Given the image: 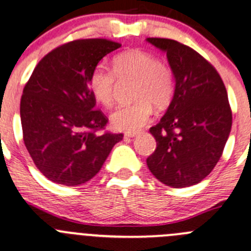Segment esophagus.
<instances>
[{
	"label": "esophagus",
	"instance_id": "obj_1",
	"mask_svg": "<svg viewBox=\"0 0 251 251\" xmlns=\"http://www.w3.org/2000/svg\"><path fill=\"white\" fill-rule=\"evenodd\" d=\"M138 134H139V133H126V134H124V137H126V138H134V137H137Z\"/></svg>",
	"mask_w": 251,
	"mask_h": 251
}]
</instances>
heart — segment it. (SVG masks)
<instances>
[{
    "label": "heart",
    "instance_id": "1",
    "mask_svg": "<svg viewBox=\"0 0 251 251\" xmlns=\"http://www.w3.org/2000/svg\"><path fill=\"white\" fill-rule=\"evenodd\" d=\"M112 69L96 66L90 74L88 86L97 102L112 107L116 100L117 78L134 80L132 104L122 106L112 113V127L122 132H137L151 118L154 106L165 108L175 92V78L169 66L143 50L122 52L112 61Z\"/></svg>",
    "mask_w": 251,
    "mask_h": 251
}]
</instances>
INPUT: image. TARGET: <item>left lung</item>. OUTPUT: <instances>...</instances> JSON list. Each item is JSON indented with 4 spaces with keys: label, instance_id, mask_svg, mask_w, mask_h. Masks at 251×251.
<instances>
[{
    "label": "left lung",
    "instance_id": "1",
    "mask_svg": "<svg viewBox=\"0 0 251 251\" xmlns=\"http://www.w3.org/2000/svg\"><path fill=\"white\" fill-rule=\"evenodd\" d=\"M147 42L166 52L175 78L171 103L150 128L156 149L147 165L164 185L188 187L211 174L230 134L226 86L216 69L187 45L164 38Z\"/></svg>",
    "mask_w": 251,
    "mask_h": 251
}]
</instances>
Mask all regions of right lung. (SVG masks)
Segmentation results:
<instances>
[{"label": "right lung", "mask_w": 251, "mask_h": 251, "mask_svg": "<svg viewBox=\"0 0 251 251\" xmlns=\"http://www.w3.org/2000/svg\"><path fill=\"white\" fill-rule=\"evenodd\" d=\"M121 44L80 39L51 50L38 63L21 99L23 140L38 170L52 182L91 180L123 134H96L108 119L95 109L88 78Z\"/></svg>", "instance_id": "add662e5"}]
</instances>
